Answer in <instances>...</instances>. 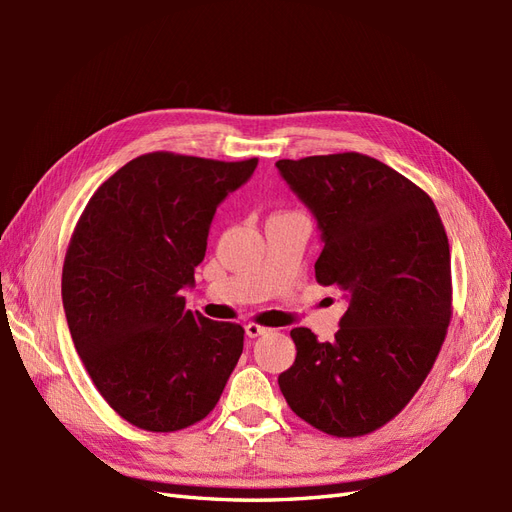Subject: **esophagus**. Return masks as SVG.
<instances>
[{
	"mask_svg": "<svg viewBox=\"0 0 512 512\" xmlns=\"http://www.w3.org/2000/svg\"><path fill=\"white\" fill-rule=\"evenodd\" d=\"M265 333H269V329H265V327H260V324H256V322H250V324H245V335L247 337H260V335H265Z\"/></svg>",
	"mask_w": 512,
	"mask_h": 512,
	"instance_id": "34e87169",
	"label": "esophagus"
}]
</instances>
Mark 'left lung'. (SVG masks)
I'll return each instance as SVG.
<instances>
[{
    "label": "left lung",
    "instance_id": "left-lung-1",
    "mask_svg": "<svg viewBox=\"0 0 512 512\" xmlns=\"http://www.w3.org/2000/svg\"><path fill=\"white\" fill-rule=\"evenodd\" d=\"M322 232L316 280L346 292L333 342L292 329L282 395L335 438L380 429L421 389L453 314L451 252L433 200L363 153L275 162Z\"/></svg>",
    "mask_w": 512,
    "mask_h": 512
}]
</instances>
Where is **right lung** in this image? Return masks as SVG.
Segmentation results:
<instances>
[{
	"mask_svg": "<svg viewBox=\"0 0 512 512\" xmlns=\"http://www.w3.org/2000/svg\"><path fill=\"white\" fill-rule=\"evenodd\" d=\"M258 158L170 151L108 177L76 222L61 273L72 342L96 389L138 429L190 427L215 408L243 352V327L185 309L215 209Z\"/></svg>",
	"mask_w": 512,
	"mask_h": 512,
	"instance_id": "obj_1",
	"label": "right lung"
}]
</instances>
